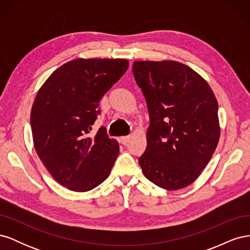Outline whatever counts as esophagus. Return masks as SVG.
Segmentation results:
<instances>
[{"label":"esophagus","mask_w":250,"mask_h":250,"mask_svg":"<svg viewBox=\"0 0 250 250\" xmlns=\"http://www.w3.org/2000/svg\"><path fill=\"white\" fill-rule=\"evenodd\" d=\"M129 141H130L129 135H127V137H122V138H121V143H122L123 145H127V144L129 143Z\"/></svg>","instance_id":"obj_1"}]
</instances>
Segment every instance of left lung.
Returning a JSON list of instances; mask_svg holds the SVG:
<instances>
[{"instance_id":"left-lung-1","label":"left lung","mask_w":250,"mask_h":250,"mask_svg":"<svg viewBox=\"0 0 250 250\" xmlns=\"http://www.w3.org/2000/svg\"><path fill=\"white\" fill-rule=\"evenodd\" d=\"M150 125L139 158L144 175L174 191L190 186L213 156L220 139L218 102L208 83L178 62H134Z\"/></svg>"}]
</instances>
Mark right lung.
Instances as JSON below:
<instances>
[{
  "instance_id": "1",
  "label": "right lung",
  "mask_w": 250,
  "mask_h": 250,
  "mask_svg": "<svg viewBox=\"0 0 250 250\" xmlns=\"http://www.w3.org/2000/svg\"><path fill=\"white\" fill-rule=\"evenodd\" d=\"M127 69L126 59H74L53 72L35 97L30 122L36 153L71 191H90L109 176L119 144L104 127L95 137L88 133L102 97Z\"/></svg>"
}]
</instances>
